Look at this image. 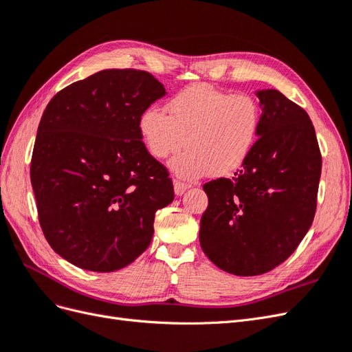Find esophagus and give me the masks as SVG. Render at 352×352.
Returning a JSON list of instances; mask_svg holds the SVG:
<instances>
[{
	"label": "esophagus",
	"mask_w": 352,
	"mask_h": 352,
	"mask_svg": "<svg viewBox=\"0 0 352 352\" xmlns=\"http://www.w3.org/2000/svg\"><path fill=\"white\" fill-rule=\"evenodd\" d=\"M189 188H190V185H188L185 182H179V180H176V182H175V192H176V195H184L185 190L189 189Z\"/></svg>",
	"instance_id": "obj_1"
}]
</instances>
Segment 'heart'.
I'll list each match as a JSON object with an SVG mask.
<instances>
[{
	"mask_svg": "<svg viewBox=\"0 0 352 352\" xmlns=\"http://www.w3.org/2000/svg\"><path fill=\"white\" fill-rule=\"evenodd\" d=\"M261 122L260 104L250 94H229L206 83L176 94L166 114L155 107L138 120L141 140L154 158L163 160L186 150L170 162L179 177L198 179L208 173L226 176L251 154Z\"/></svg>",
	"mask_w": 352,
	"mask_h": 352,
	"instance_id": "obj_1",
	"label": "heart"
}]
</instances>
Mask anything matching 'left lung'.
Returning <instances> with one entry per match:
<instances>
[{
  "label": "left lung",
  "mask_w": 352,
  "mask_h": 352,
  "mask_svg": "<svg viewBox=\"0 0 352 352\" xmlns=\"http://www.w3.org/2000/svg\"><path fill=\"white\" fill-rule=\"evenodd\" d=\"M258 138L232 179L204 184L199 243L219 269L257 276L278 267L310 229L322 154L310 117L276 89L258 91Z\"/></svg>",
  "instance_id": "obj_1"
}]
</instances>
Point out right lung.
I'll return each mask as SVG.
<instances>
[{"instance_id":"add662e5","label":"right lung","mask_w":352,"mask_h":352,"mask_svg":"<svg viewBox=\"0 0 352 352\" xmlns=\"http://www.w3.org/2000/svg\"><path fill=\"white\" fill-rule=\"evenodd\" d=\"M164 95L151 73L109 69L57 92L42 114L30 162L39 225L76 267L129 265L153 239L155 211L173 201L167 168L138 131Z\"/></svg>"}]
</instances>
